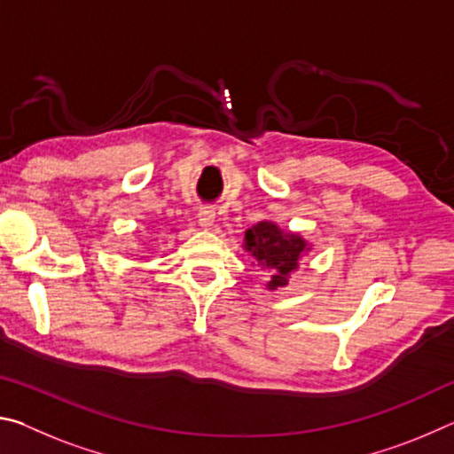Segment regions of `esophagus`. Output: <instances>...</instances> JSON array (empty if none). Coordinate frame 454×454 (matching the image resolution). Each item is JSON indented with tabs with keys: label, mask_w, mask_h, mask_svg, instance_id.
<instances>
[{
	"label": "esophagus",
	"mask_w": 454,
	"mask_h": 454,
	"mask_svg": "<svg viewBox=\"0 0 454 454\" xmlns=\"http://www.w3.org/2000/svg\"><path fill=\"white\" fill-rule=\"evenodd\" d=\"M214 220H216V212H214V208H210V206H204V208H200L198 212V224L208 230Z\"/></svg>",
	"instance_id": "34e87169"
}]
</instances>
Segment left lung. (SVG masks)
<instances>
[{
  "label": "left lung",
  "instance_id": "1",
  "mask_svg": "<svg viewBox=\"0 0 454 454\" xmlns=\"http://www.w3.org/2000/svg\"><path fill=\"white\" fill-rule=\"evenodd\" d=\"M244 248L256 258L258 266L272 272L266 286L276 290L286 286L290 274L296 270L310 246L301 234L284 232L274 222L264 220L246 230Z\"/></svg>",
  "mask_w": 454,
  "mask_h": 454
}]
</instances>
